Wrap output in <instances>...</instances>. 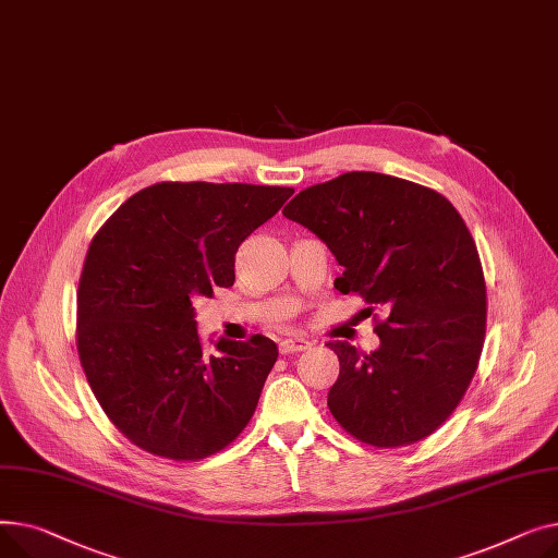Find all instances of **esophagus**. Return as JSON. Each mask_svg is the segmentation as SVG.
I'll return each instance as SVG.
<instances>
[{
  "label": "esophagus",
  "instance_id": "34e87169",
  "mask_svg": "<svg viewBox=\"0 0 558 558\" xmlns=\"http://www.w3.org/2000/svg\"><path fill=\"white\" fill-rule=\"evenodd\" d=\"M308 347H311V342L304 338H286L279 342L281 353H300V351H306Z\"/></svg>",
  "mask_w": 558,
  "mask_h": 558
}]
</instances>
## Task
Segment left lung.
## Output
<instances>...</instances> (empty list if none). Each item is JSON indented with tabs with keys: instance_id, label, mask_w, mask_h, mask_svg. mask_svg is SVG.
Segmentation results:
<instances>
[{
	"instance_id": "1",
	"label": "left lung",
	"mask_w": 558,
	"mask_h": 558,
	"mask_svg": "<svg viewBox=\"0 0 558 558\" xmlns=\"http://www.w3.org/2000/svg\"><path fill=\"white\" fill-rule=\"evenodd\" d=\"M283 216L333 252L342 294L387 313L376 351L326 344L340 360L336 421L376 448L433 435L466 395L486 333L484 272L460 211L428 186L351 171L300 191Z\"/></svg>"
}]
</instances>
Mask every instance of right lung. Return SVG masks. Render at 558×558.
I'll return each instance as SVG.
<instances>
[{
    "instance_id": "obj_1",
    "label": "right lung",
    "mask_w": 558,
    "mask_h": 558,
    "mask_svg": "<svg viewBox=\"0 0 558 558\" xmlns=\"http://www.w3.org/2000/svg\"><path fill=\"white\" fill-rule=\"evenodd\" d=\"M292 193L159 182L128 198L92 239L78 283V357L96 401L142 450L198 462L250 423L277 344L220 338L207 355L193 302L234 286L239 245Z\"/></svg>"
}]
</instances>
